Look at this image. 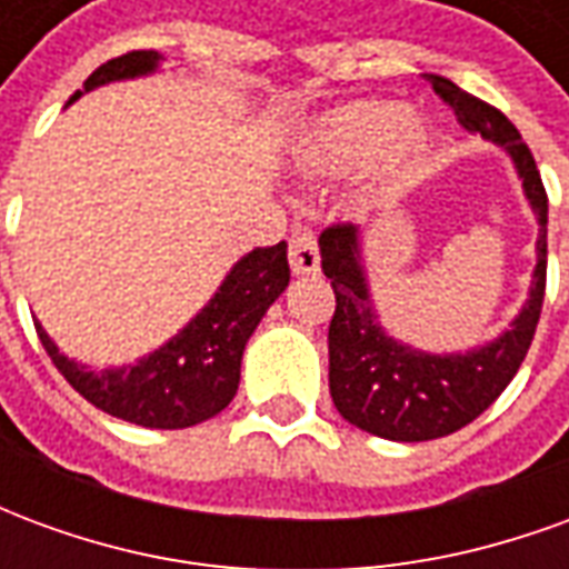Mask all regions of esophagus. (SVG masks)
Returning a JSON list of instances; mask_svg holds the SVG:
<instances>
[{"label":"esophagus","instance_id":"34e87169","mask_svg":"<svg viewBox=\"0 0 569 569\" xmlns=\"http://www.w3.org/2000/svg\"><path fill=\"white\" fill-rule=\"evenodd\" d=\"M289 268L292 273H317L320 271V247L310 228H296L289 237Z\"/></svg>","mask_w":569,"mask_h":569}]
</instances>
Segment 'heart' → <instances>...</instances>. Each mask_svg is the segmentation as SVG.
<instances>
[{"label": "heart", "mask_w": 569, "mask_h": 569, "mask_svg": "<svg viewBox=\"0 0 569 569\" xmlns=\"http://www.w3.org/2000/svg\"><path fill=\"white\" fill-rule=\"evenodd\" d=\"M396 142V161L411 167L429 151L427 130L411 124V109L396 100H353L338 106L301 140V161L313 170H350Z\"/></svg>", "instance_id": "b5f03b06"}]
</instances>
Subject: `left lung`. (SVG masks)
Wrapping results in <instances>:
<instances>
[{"label": "left lung", "instance_id": "8db88e82", "mask_svg": "<svg viewBox=\"0 0 569 569\" xmlns=\"http://www.w3.org/2000/svg\"><path fill=\"white\" fill-rule=\"evenodd\" d=\"M427 81L469 133H481L512 158L525 198L537 212V268L525 308L500 338L466 353H423L381 329L362 268V234L357 224H332L322 231V273L335 289V313L329 322V393L347 423L390 441L451 436L493 406L525 362L546 296L549 198L527 142H521V133L500 109L441 76H427Z\"/></svg>", "mask_w": 569, "mask_h": 569}]
</instances>
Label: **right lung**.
<instances>
[{
    "label": "right lung",
    "instance_id": "right-lung-1",
    "mask_svg": "<svg viewBox=\"0 0 569 569\" xmlns=\"http://www.w3.org/2000/svg\"><path fill=\"white\" fill-rule=\"evenodd\" d=\"M158 63V51H130L116 57L93 69L84 81V91L72 93L69 103L109 81L149 76ZM286 286V240L277 247L252 249L228 271L210 305L182 332L173 335L154 353L121 369H88L76 359L63 357L39 322L36 332L57 371L91 406L137 427L186 429L216 418L234 399L249 335L256 332L273 301L283 296Z\"/></svg>",
    "mask_w": 569,
    "mask_h": 569
}]
</instances>
